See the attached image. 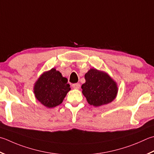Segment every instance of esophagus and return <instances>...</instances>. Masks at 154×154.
Returning <instances> with one entry per match:
<instances>
[{
  "instance_id": "1",
  "label": "esophagus",
  "mask_w": 154,
  "mask_h": 154,
  "mask_svg": "<svg viewBox=\"0 0 154 154\" xmlns=\"http://www.w3.org/2000/svg\"><path fill=\"white\" fill-rule=\"evenodd\" d=\"M72 87H73V88H74V89H78L81 87V85L79 83H74V84H73V85H72Z\"/></svg>"
}]
</instances>
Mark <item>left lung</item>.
Here are the masks:
<instances>
[{"instance_id": "8db88e82", "label": "left lung", "mask_w": 154, "mask_h": 154, "mask_svg": "<svg viewBox=\"0 0 154 154\" xmlns=\"http://www.w3.org/2000/svg\"><path fill=\"white\" fill-rule=\"evenodd\" d=\"M85 83L81 88L89 104L95 107L110 103L116 98L117 87L107 73L91 69L85 75Z\"/></svg>"}]
</instances>
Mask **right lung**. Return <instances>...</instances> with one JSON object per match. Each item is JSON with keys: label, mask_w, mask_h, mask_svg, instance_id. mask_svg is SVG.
<instances>
[{"label": "right lung", "mask_w": 154, "mask_h": 154, "mask_svg": "<svg viewBox=\"0 0 154 154\" xmlns=\"http://www.w3.org/2000/svg\"><path fill=\"white\" fill-rule=\"evenodd\" d=\"M67 79L63 77L55 69L45 72L35 83V97L41 103L49 108L61 104L67 93L70 91Z\"/></svg>", "instance_id": "right-lung-1"}]
</instances>
